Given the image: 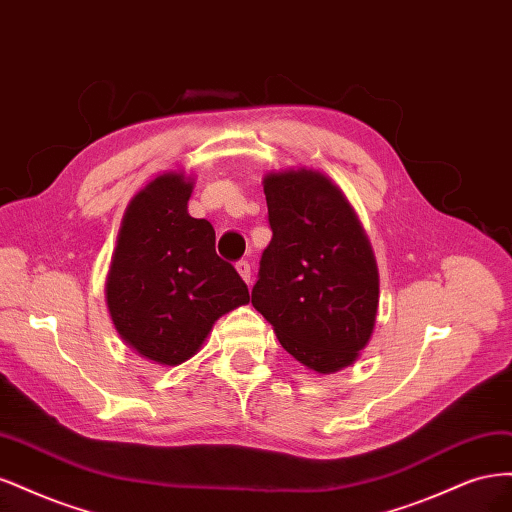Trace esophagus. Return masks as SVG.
Here are the masks:
<instances>
[{
    "mask_svg": "<svg viewBox=\"0 0 512 512\" xmlns=\"http://www.w3.org/2000/svg\"><path fill=\"white\" fill-rule=\"evenodd\" d=\"M237 273L243 277L245 284H250V280H252V267H250V262H247V260H239V262H237Z\"/></svg>",
    "mask_w": 512,
    "mask_h": 512,
    "instance_id": "1",
    "label": "esophagus"
}]
</instances>
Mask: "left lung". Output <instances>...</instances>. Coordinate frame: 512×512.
<instances>
[{
  "label": "left lung",
  "instance_id": "1",
  "mask_svg": "<svg viewBox=\"0 0 512 512\" xmlns=\"http://www.w3.org/2000/svg\"><path fill=\"white\" fill-rule=\"evenodd\" d=\"M262 185L273 237L252 305L294 359L335 374L359 359L376 327L374 250L344 192L320 170H277Z\"/></svg>",
  "mask_w": 512,
  "mask_h": 512
}]
</instances>
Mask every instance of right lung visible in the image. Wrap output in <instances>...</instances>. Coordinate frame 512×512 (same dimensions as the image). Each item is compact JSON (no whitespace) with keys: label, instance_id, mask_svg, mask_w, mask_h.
<instances>
[{"label":"right lung","instance_id":"obj_1","mask_svg":"<svg viewBox=\"0 0 512 512\" xmlns=\"http://www.w3.org/2000/svg\"><path fill=\"white\" fill-rule=\"evenodd\" d=\"M194 179H151L123 213L106 275L119 337L143 359L175 367L205 344L213 324L250 303L235 267L215 254V230L188 213Z\"/></svg>","mask_w":512,"mask_h":512}]
</instances>
